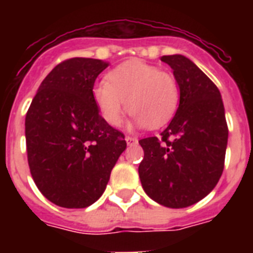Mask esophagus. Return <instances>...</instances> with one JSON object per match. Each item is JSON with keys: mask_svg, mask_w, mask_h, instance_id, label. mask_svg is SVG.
I'll list each match as a JSON object with an SVG mask.
<instances>
[{"mask_svg": "<svg viewBox=\"0 0 253 253\" xmlns=\"http://www.w3.org/2000/svg\"><path fill=\"white\" fill-rule=\"evenodd\" d=\"M126 142L128 146H132V144H136V143H138V139L135 138V136H130V135H127Z\"/></svg>", "mask_w": 253, "mask_h": 253, "instance_id": "esophagus-1", "label": "esophagus"}]
</instances>
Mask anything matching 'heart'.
Segmentation results:
<instances>
[{
  "label": "heart",
  "instance_id": "heart-1",
  "mask_svg": "<svg viewBox=\"0 0 253 253\" xmlns=\"http://www.w3.org/2000/svg\"><path fill=\"white\" fill-rule=\"evenodd\" d=\"M93 97L103 119L111 126L121 123L127 106L136 125L159 128L176 113L180 87L172 73L142 60H130L110 71L106 80L97 83Z\"/></svg>",
  "mask_w": 253,
  "mask_h": 253
}]
</instances>
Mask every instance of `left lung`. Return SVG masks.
Segmentation results:
<instances>
[{"label":"left lung","mask_w":253,"mask_h":253,"mask_svg":"<svg viewBox=\"0 0 253 253\" xmlns=\"http://www.w3.org/2000/svg\"><path fill=\"white\" fill-rule=\"evenodd\" d=\"M180 87V105L159 136L140 139L139 177L158 204L188 208L208 196L224 168L228 127L216 85L182 55L162 56Z\"/></svg>","instance_id":"1"}]
</instances>
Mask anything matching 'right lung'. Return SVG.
<instances>
[{"label":"right lung","instance_id":"right-lung-1","mask_svg":"<svg viewBox=\"0 0 253 253\" xmlns=\"http://www.w3.org/2000/svg\"><path fill=\"white\" fill-rule=\"evenodd\" d=\"M107 65L85 57L61 61L26 113L30 172L42 194L61 208L94 204L126 150L123 132L102 118L93 97L95 79Z\"/></svg>","mask_w":253,"mask_h":253}]
</instances>
